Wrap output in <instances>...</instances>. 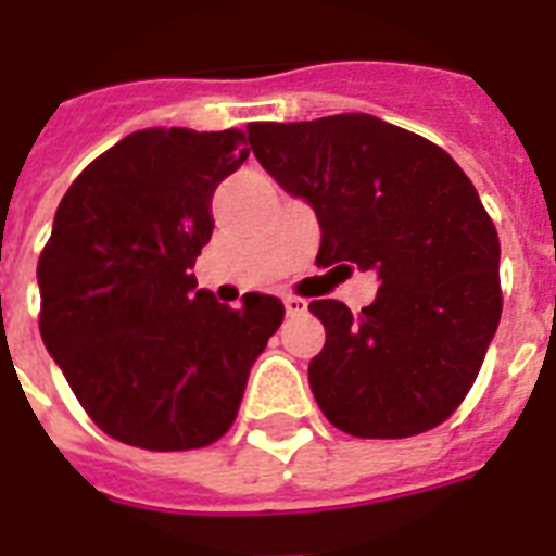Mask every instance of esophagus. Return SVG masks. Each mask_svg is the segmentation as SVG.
<instances>
[{"label":"esophagus","mask_w":556,"mask_h":556,"mask_svg":"<svg viewBox=\"0 0 556 556\" xmlns=\"http://www.w3.org/2000/svg\"><path fill=\"white\" fill-rule=\"evenodd\" d=\"M286 311L288 317H300V314H305L308 311V300H302V296H286Z\"/></svg>","instance_id":"1"}]
</instances>
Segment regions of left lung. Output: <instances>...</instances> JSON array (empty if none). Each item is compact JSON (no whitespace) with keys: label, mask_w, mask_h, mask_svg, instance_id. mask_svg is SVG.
Returning a JSON list of instances; mask_svg holds the SVG:
<instances>
[{"label":"left lung","mask_w":556,"mask_h":556,"mask_svg":"<svg viewBox=\"0 0 556 556\" xmlns=\"http://www.w3.org/2000/svg\"><path fill=\"white\" fill-rule=\"evenodd\" d=\"M254 156L317 211L319 268H374L351 314L308 305L325 345L308 365L331 426L359 440L431 431L471 391L503 314L500 239L471 179L440 146L371 114L251 122Z\"/></svg>","instance_id":"left-lung-1"}]
</instances>
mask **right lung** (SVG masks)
<instances>
[{
  "label": "right lung",
  "mask_w": 556,
  "mask_h": 556,
  "mask_svg": "<svg viewBox=\"0 0 556 556\" xmlns=\"http://www.w3.org/2000/svg\"><path fill=\"white\" fill-rule=\"evenodd\" d=\"M248 160L245 130L148 128L99 153L56 207L39 254V333L108 437L205 448L233 426L277 296L219 305L191 274L216 185Z\"/></svg>",
  "instance_id": "right-lung-1"
}]
</instances>
